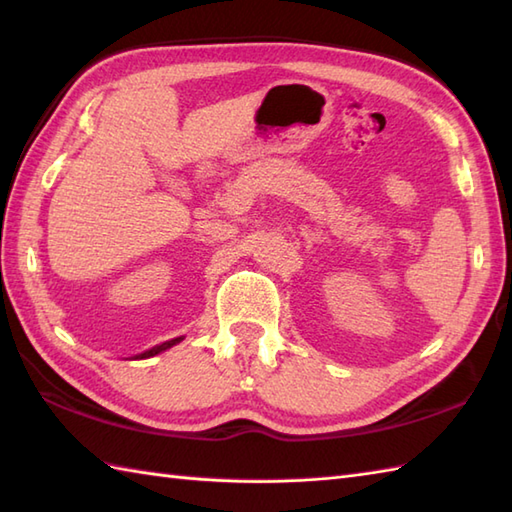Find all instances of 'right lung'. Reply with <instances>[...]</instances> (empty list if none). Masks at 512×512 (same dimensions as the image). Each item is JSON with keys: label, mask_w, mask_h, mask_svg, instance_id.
Here are the masks:
<instances>
[{"label": "right lung", "mask_w": 512, "mask_h": 512, "mask_svg": "<svg viewBox=\"0 0 512 512\" xmlns=\"http://www.w3.org/2000/svg\"><path fill=\"white\" fill-rule=\"evenodd\" d=\"M180 341H182V339H171V341H167V343H162V345L151 347V350H147V352H143V354H138L136 358H149V356H156V354H160V352L169 350V347H173V345L180 343Z\"/></svg>", "instance_id": "obj_1"}]
</instances>
